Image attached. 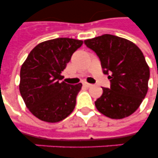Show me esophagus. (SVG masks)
I'll return each mask as SVG.
<instances>
[{
  "instance_id": "1",
  "label": "esophagus",
  "mask_w": 158,
  "mask_h": 158,
  "mask_svg": "<svg viewBox=\"0 0 158 158\" xmlns=\"http://www.w3.org/2000/svg\"><path fill=\"white\" fill-rule=\"evenodd\" d=\"M84 86L85 87V88H90V87L92 86V84H89V83H86V82H85V83H84Z\"/></svg>"
}]
</instances>
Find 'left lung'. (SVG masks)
<instances>
[{
    "mask_svg": "<svg viewBox=\"0 0 158 158\" xmlns=\"http://www.w3.org/2000/svg\"><path fill=\"white\" fill-rule=\"evenodd\" d=\"M96 53L102 71L110 81V89L95 102L98 111L111 119L132 115L144 99L148 89L149 67L135 43L117 36L104 34L84 41Z\"/></svg>",
    "mask_w": 158,
    "mask_h": 158,
    "instance_id": "1",
    "label": "left lung"
}]
</instances>
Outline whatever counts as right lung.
<instances>
[{
    "instance_id": "right-lung-1",
    "label": "right lung",
    "mask_w": 158,
    "mask_h": 158,
    "mask_svg": "<svg viewBox=\"0 0 158 158\" xmlns=\"http://www.w3.org/2000/svg\"><path fill=\"white\" fill-rule=\"evenodd\" d=\"M83 41L55 38L36 46L20 69L19 92L26 106L39 120L59 122L74 110L82 84L60 82L73 53Z\"/></svg>"
}]
</instances>
